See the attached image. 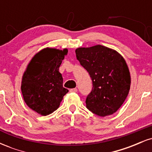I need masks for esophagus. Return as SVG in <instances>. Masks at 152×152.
Here are the masks:
<instances>
[{
	"label": "esophagus",
	"mask_w": 152,
	"mask_h": 152,
	"mask_svg": "<svg viewBox=\"0 0 152 152\" xmlns=\"http://www.w3.org/2000/svg\"><path fill=\"white\" fill-rule=\"evenodd\" d=\"M70 92L71 93H75V92H77V88H71L70 89Z\"/></svg>",
	"instance_id": "esophagus-1"
}]
</instances>
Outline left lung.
I'll use <instances>...</instances> for the list:
<instances>
[{
	"label": "left lung",
	"instance_id": "1",
	"mask_svg": "<svg viewBox=\"0 0 152 152\" xmlns=\"http://www.w3.org/2000/svg\"><path fill=\"white\" fill-rule=\"evenodd\" d=\"M76 55L93 83L86 97L87 109L102 117L113 114L126 100L130 89L126 61L116 50L102 45L78 48Z\"/></svg>",
	"mask_w": 152,
	"mask_h": 152
}]
</instances>
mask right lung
<instances>
[{
    "label": "right lung",
    "mask_w": 152,
    "mask_h": 152,
    "mask_svg": "<svg viewBox=\"0 0 152 152\" xmlns=\"http://www.w3.org/2000/svg\"><path fill=\"white\" fill-rule=\"evenodd\" d=\"M67 53V48H43L33 57L23 75L20 88L24 102L42 116L58 109L69 92L63 87V77L59 72Z\"/></svg>",
    "instance_id": "add662e5"
}]
</instances>
